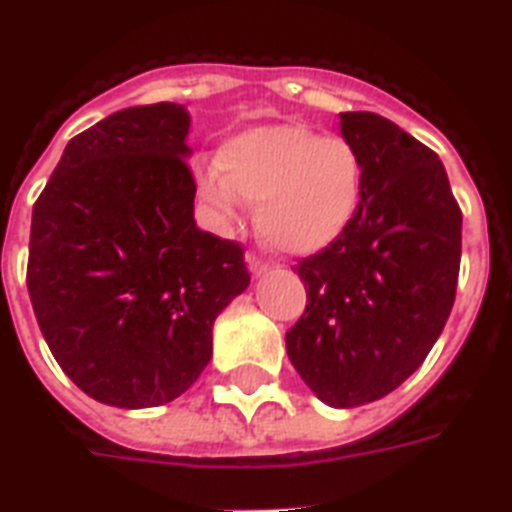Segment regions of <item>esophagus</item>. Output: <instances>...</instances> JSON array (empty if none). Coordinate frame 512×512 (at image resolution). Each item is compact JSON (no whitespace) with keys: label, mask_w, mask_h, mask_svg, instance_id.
<instances>
[{"label":"esophagus","mask_w":512,"mask_h":512,"mask_svg":"<svg viewBox=\"0 0 512 512\" xmlns=\"http://www.w3.org/2000/svg\"><path fill=\"white\" fill-rule=\"evenodd\" d=\"M247 265L249 270H252V276H265L270 270L268 260H263V257L255 255V252H247Z\"/></svg>","instance_id":"1"}]
</instances>
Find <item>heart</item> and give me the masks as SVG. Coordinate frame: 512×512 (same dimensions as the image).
<instances>
[{
  "label": "heart",
  "instance_id": "b5f03b06",
  "mask_svg": "<svg viewBox=\"0 0 512 512\" xmlns=\"http://www.w3.org/2000/svg\"><path fill=\"white\" fill-rule=\"evenodd\" d=\"M218 167L197 173L202 197L223 218L239 213V197L255 202L257 234L286 255H315L339 242L363 202L355 144L297 123L236 134L220 147Z\"/></svg>",
  "mask_w": 512,
  "mask_h": 512
}]
</instances>
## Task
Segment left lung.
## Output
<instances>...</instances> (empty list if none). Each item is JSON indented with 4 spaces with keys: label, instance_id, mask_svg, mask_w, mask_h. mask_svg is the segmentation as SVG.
<instances>
[{
    "label": "left lung",
    "instance_id": "obj_1",
    "mask_svg": "<svg viewBox=\"0 0 512 512\" xmlns=\"http://www.w3.org/2000/svg\"><path fill=\"white\" fill-rule=\"evenodd\" d=\"M363 157V202L347 234L294 265L307 307L286 352L331 407L381 400L413 376L450 318L463 215L442 160L376 112H342Z\"/></svg>",
    "mask_w": 512,
    "mask_h": 512
}]
</instances>
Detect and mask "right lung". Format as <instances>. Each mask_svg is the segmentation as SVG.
I'll return each mask as SVG.
<instances>
[{
  "label": "right lung",
  "instance_id": "obj_1",
  "mask_svg": "<svg viewBox=\"0 0 512 512\" xmlns=\"http://www.w3.org/2000/svg\"><path fill=\"white\" fill-rule=\"evenodd\" d=\"M184 105L128 107L68 141L33 205L28 294L73 384L112 407L176 400L249 286L244 249L197 228Z\"/></svg>",
  "mask_w": 512,
  "mask_h": 512
}]
</instances>
